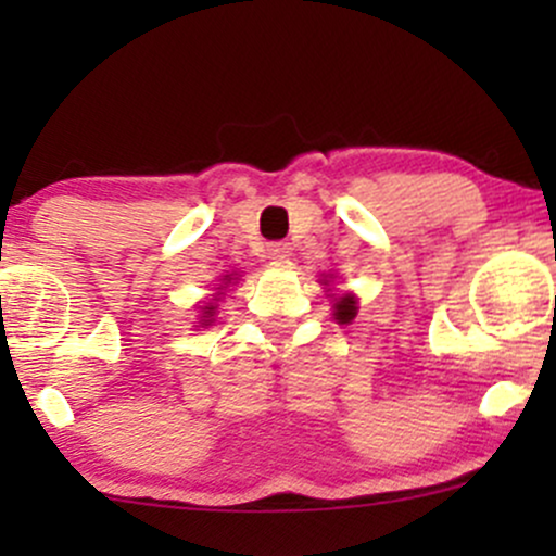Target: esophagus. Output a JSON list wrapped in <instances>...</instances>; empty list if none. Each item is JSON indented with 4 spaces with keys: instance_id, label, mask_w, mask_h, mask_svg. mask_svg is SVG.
<instances>
[{
    "instance_id": "obj_1",
    "label": "esophagus",
    "mask_w": 556,
    "mask_h": 556,
    "mask_svg": "<svg viewBox=\"0 0 556 556\" xmlns=\"http://www.w3.org/2000/svg\"><path fill=\"white\" fill-rule=\"evenodd\" d=\"M266 253H269L271 261H287L292 256V245L290 242H271V245L266 248Z\"/></svg>"
}]
</instances>
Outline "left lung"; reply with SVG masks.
<instances>
[{
    "label": "left lung",
    "instance_id": "1",
    "mask_svg": "<svg viewBox=\"0 0 556 556\" xmlns=\"http://www.w3.org/2000/svg\"><path fill=\"white\" fill-rule=\"evenodd\" d=\"M358 316V300L355 295H340L334 298V318L337 324H353V318Z\"/></svg>",
    "mask_w": 556,
    "mask_h": 556
}]
</instances>
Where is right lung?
<instances>
[{
  "label": "right lung",
  "mask_w": 556,
  "mask_h": 556,
  "mask_svg": "<svg viewBox=\"0 0 556 556\" xmlns=\"http://www.w3.org/2000/svg\"><path fill=\"white\" fill-rule=\"evenodd\" d=\"M227 282H232V274H225V285H227ZM216 290H222V287H216ZM214 311H216V305H214V303L203 305L201 327H208V324H212V321H214Z\"/></svg>",
  "instance_id": "obj_1"
}]
</instances>
